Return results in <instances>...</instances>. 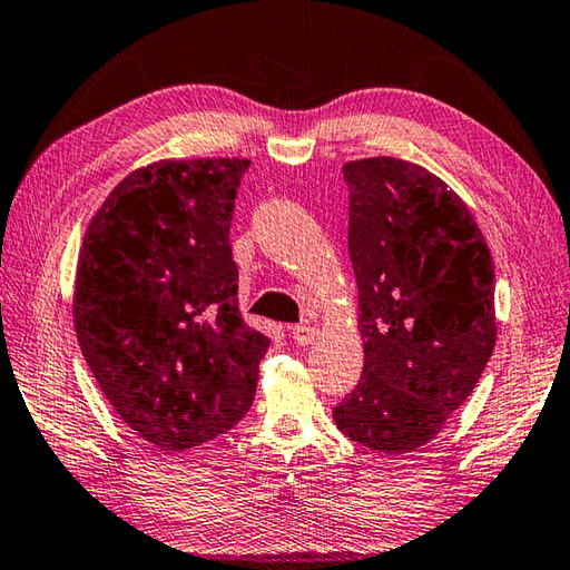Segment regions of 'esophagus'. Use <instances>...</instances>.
I'll use <instances>...</instances> for the list:
<instances>
[{
	"label": "esophagus",
	"mask_w": 570,
	"mask_h": 570,
	"mask_svg": "<svg viewBox=\"0 0 570 570\" xmlns=\"http://www.w3.org/2000/svg\"><path fill=\"white\" fill-rule=\"evenodd\" d=\"M292 336L298 346H306V344H312L316 336H320V332H316V326H312V324H296V326H292Z\"/></svg>",
	"instance_id": "esophagus-1"
}]
</instances>
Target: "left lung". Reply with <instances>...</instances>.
Masks as SVG:
<instances>
[{
  "label": "left lung",
  "instance_id": "1",
  "mask_svg": "<svg viewBox=\"0 0 570 570\" xmlns=\"http://www.w3.org/2000/svg\"><path fill=\"white\" fill-rule=\"evenodd\" d=\"M344 180L364 370L334 422L404 455L445 428L493 356L495 266L468 206L422 166L352 160Z\"/></svg>",
  "mask_w": 570,
  "mask_h": 570
}]
</instances>
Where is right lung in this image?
Instances as JSON below:
<instances>
[{"instance_id":"obj_1","label":"right lung","mask_w":570,"mask_h":570,"mask_svg":"<svg viewBox=\"0 0 570 570\" xmlns=\"http://www.w3.org/2000/svg\"><path fill=\"white\" fill-rule=\"evenodd\" d=\"M250 160H160L105 198L82 238L75 332L122 422L188 450L244 417L268 336L238 312L230 220Z\"/></svg>"}]
</instances>
